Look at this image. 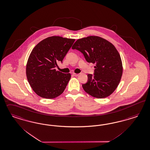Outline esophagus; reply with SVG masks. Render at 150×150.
Listing matches in <instances>:
<instances>
[{
    "mask_svg": "<svg viewBox=\"0 0 150 150\" xmlns=\"http://www.w3.org/2000/svg\"><path fill=\"white\" fill-rule=\"evenodd\" d=\"M73 75L74 76H75V77H77L79 76V74H76V73H73Z\"/></svg>",
    "mask_w": 150,
    "mask_h": 150,
    "instance_id": "obj_1",
    "label": "esophagus"
}]
</instances>
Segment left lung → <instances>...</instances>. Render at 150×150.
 I'll return each mask as SVG.
<instances>
[{
  "instance_id": "1",
  "label": "left lung",
  "mask_w": 150,
  "mask_h": 150,
  "mask_svg": "<svg viewBox=\"0 0 150 150\" xmlns=\"http://www.w3.org/2000/svg\"><path fill=\"white\" fill-rule=\"evenodd\" d=\"M72 50L80 51L88 63H96L94 75L88 74V81L82 84L83 89L91 96L103 98L116 89L122 77V61L115 47L97 36L78 39Z\"/></svg>"
}]
</instances>
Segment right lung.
<instances>
[{
    "instance_id": "1",
    "label": "right lung",
    "mask_w": 150,
    "mask_h": 150,
    "mask_svg": "<svg viewBox=\"0 0 150 150\" xmlns=\"http://www.w3.org/2000/svg\"><path fill=\"white\" fill-rule=\"evenodd\" d=\"M75 39L53 36L40 42L29 57L26 74L35 93L47 99L54 98L64 92L71 77L70 73L57 71Z\"/></svg>"
}]
</instances>
